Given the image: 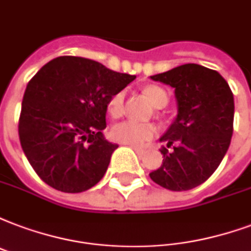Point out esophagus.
<instances>
[{
  "instance_id": "esophagus-1",
  "label": "esophagus",
  "mask_w": 251,
  "mask_h": 251,
  "mask_svg": "<svg viewBox=\"0 0 251 251\" xmlns=\"http://www.w3.org/2000/svg\"><path fill=\"white\" fill-rule=\"evenodd\" d=\"M132 148H133V151H135V152H136V153L139 154V156H141V154L146 153V151L141 150V148H136V147H132Z\"/></svg>"
}]
</instances>
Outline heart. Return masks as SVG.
<instances>
[{
  "label": "heart",
  "instance_id": "obj_1",
  "mask_svg": "<svg viewBox=\"0 0 251 251\" xmlns=\"http://www.w3.org/2000/svg\"><path fill=\"white\" fill-rule=\"evenodd\" d=\"M144 92L147 97L150 98L152 104L157 108H163L168 104V94L164 88L159 86H147L144 88ZM124 101H126V92L123 90L115 92L114 95L110 98L107 108L111 116L119 118L124 112ZM157 133V127L153 123H143V122H136L132 119H128L124 122L115 124L111 129V136L115 141L127 144V146L141 147L146 143L152 140Z\"/></svg>",
  "mask_w": 251,
  "mask_h": 251
}]
</instances>
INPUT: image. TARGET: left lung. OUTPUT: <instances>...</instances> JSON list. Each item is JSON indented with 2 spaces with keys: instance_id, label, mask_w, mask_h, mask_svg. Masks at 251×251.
Listing matches in <instances>:
<instances>
[{
  "instance_id": "obj_1",
  "label": "left lung",
  "mask_w": 251,
  "mask_h": 251,
  "mask_svg": "<svg viewBox=\"0 0 251 251\" xmlns=\"http://www.w3.org/2000/svg\"><path fill=\"white\" fill-rule=\"evenodd\" d=\"M151 78L175 88L178 114L160 139L167 143L160 150L163 164L150 177L165 189H193L212 176L230 146L233 92L216 70L196 63ZM172 145L174 150L168 151Z\"/></svg>"
}]
</instances>
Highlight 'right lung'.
Listing matches in <instances>:
<instances>
[{"label": "right lung", "mask_w": 251, "mask_h": 251, "mask_svg": "<svg viewBox=\"0 0 251 251\" xmlns=\"http://www.w3.org/2000/svg\"><path fill=\"white\" fill-rule=\"evenodd\" d=\"M136 78L82 56H58L26 86L18 135L39 178L65 193L100 181L118 144L103 136L110 98Z\"/></svg>", "instance_id": "obj_1"}]
</instances>
